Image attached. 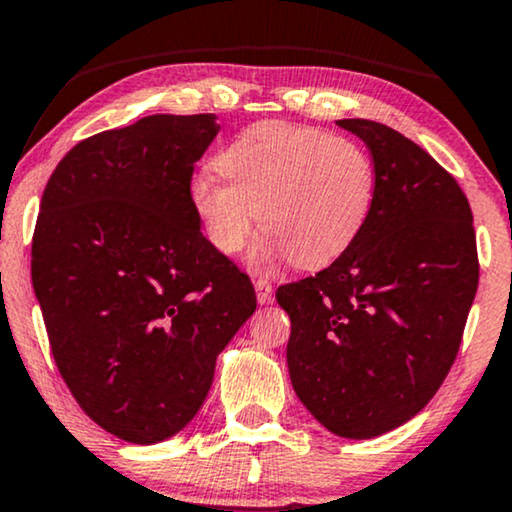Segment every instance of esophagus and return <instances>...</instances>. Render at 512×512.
Returning <instances> with one entry per match:
<instances>
[{
  "label": "esophagus",
  "mask_w": 512,
  "mask_h": 512,
  "mask_svg": "<svg viewBox=\"0 0 512 512\" xmlns=\"http://www.w3.org/2000/svg\"><path fill=\"white\" fill-rule=\"evenodd\" d=\"M255 292H257V302H260V304L274 302V288H271V283L267 281V278H257Z\"/></svg>",
  "instance_id": "obj_1"
}]
</instances>
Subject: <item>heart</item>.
<instances>
[{"label": "heart", "mask_w": 512, "mask_h": 512, "mask_svg": "<svg viewBox=\"0 0 512 512\" xmlns=\"http://www.w3.org/2000/svg\"><path fill=\"white\" fill-rule=\"evenodd\" d=\"M217 170L192 180L194 210L224 255L243 250L260 222L267 236L252 255L257 264L285 255L302 269L330 264L363 234L377 199L370 154L318 128H245L222 149Z\"/></svg>", "instance_id": "b5f03b06"}]
</instances>
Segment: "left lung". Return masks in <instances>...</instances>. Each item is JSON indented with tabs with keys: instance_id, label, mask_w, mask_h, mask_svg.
<instances>
[{
	"instance_id": "1",
	"label": "left lung",
	"mask_w": 512,
	"mask_h": 512,
	"mask_svg": "<svg viewBox=\"0 0 512 512\" xmlns=\"http://www.w3.org/2000/svg\"><path fill=\"white\" fill-rule=\"evenodd\" d=\"M377 170L363 234L316 276L276 290L292 330L297 398L351 440L403 426L452 367L480 278L473 213L456 180L417 142L342 119Z\"/></svg>"
}]
</instances>
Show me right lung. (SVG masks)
Segmentation results:
<instances>
[{
	"label": "right lung",
	"instance_id": "obj_1",
	"mask_svg": "<svg viewBox=\"0 0 512 512\" xmlns=\"http://www.w3.org/2000/svg\"><path fill=\"white\" fill-rule=\"evenodd\" d=\"M215 114H152L81 140L46 182L32 285L53 360L107 433L154 445L201 410L255 288L201 234L194 163Z\"/></svg>",
	"mask_w": 512,
	"mask_h": 512
}]
</instances>
